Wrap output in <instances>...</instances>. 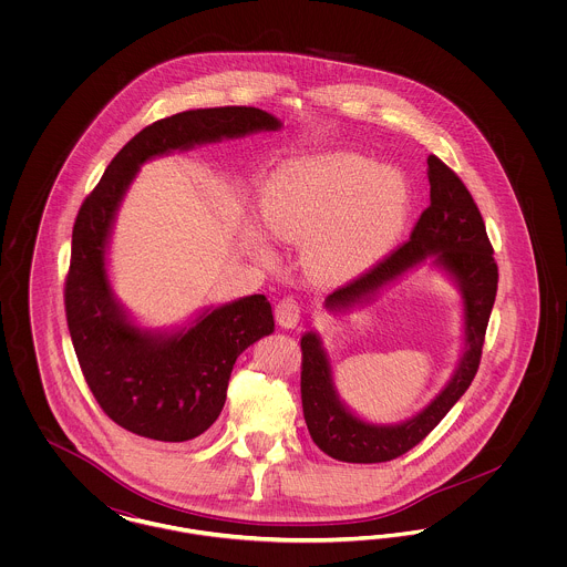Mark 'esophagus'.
Here are the masks:
<instances>
[{
  "instance_id": "34e87169",
  "label": "esophagus",
  "mask_w": 567,
  "mask_h": 567,
  "mask_svg": "<svg viewBox=\"0 0 567 567\" xmlns=\"http://www.w3.org/2000/svg\"><path fill=\"white\" fill-rule=\"evenodd\" d=\"M274 315H276L278 324H282V327H296V324L299 323V319H301V308H299V303H297L293 297H282V299L276 303Z\"/></svg>"
}]
</instances>
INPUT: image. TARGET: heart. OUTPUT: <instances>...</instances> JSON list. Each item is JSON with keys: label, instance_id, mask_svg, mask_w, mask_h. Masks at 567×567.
<instances>
[{"label": "heart", "instance_id": "heart-1", "mask_svg": "<svg viewBox=\"0 0 567 567\" xmlns=\"http://www.w3.org/2000/svg\"><path fill=\"white\" fill-rule=\"evenodd\" d=\"M404 183L357 155L280 167L266 189L264 220L278 238L308 243L324 270L349 268L391 243L405 215Z\"/></svg>", "mask_w": 567, "mask_h": 567}]
</instances>
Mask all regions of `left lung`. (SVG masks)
<instances>
[{
    "label": "left lung",
    "instance_id": "8db88e82",
    "mask_svg": "<svg viewBox=\"0 0 567 567\" xmlns=\"http://www.w3.org/2000/svg\"><path fill=\"white\" fill-rule=\"evenodd\" d=\"M430 165V206L412 227L410 240L378 259L327 297L329 308H347L374 293L402 271L435 255L457 278L465 299V352L457 374L421 414L395 427H377L352 416L338 402L331 370L315 333L301 338V408L312 442L324 455L347 463H384L402 457L457 404L478 372L486 324L497 296V261L486 236L485 220L457 174L435 155Z\"/></svg>",
    "mask_w": 567,
    "mask_h": 567
}]
</instances>
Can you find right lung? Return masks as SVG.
Masks as SVG:
<instances>
[{
    "label": "right lung",
    "instance_id": "obj_1",
    "mask_svg": "<svg viewBox=\"0 0 567 567\" xmlns=\"http://www.w3.org/2000/svg\"><path fill=\"white\" fill-rule=\"evenodd\" d=\"M280 123L250 106L187 110L135 134L110 162L74 220L65 276V319L95 402L123 430L187 442L206 432L223 410L240 352L274 331L266 296L243 297L199 317L189 331L157 338L125 319L110 293L106 238L114 210L140 163L176 148L236 137Z\"/></svg>",
    "mask_w": 567,
    "mask_h": 567
}]
</instances>
